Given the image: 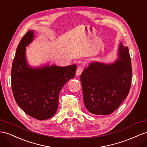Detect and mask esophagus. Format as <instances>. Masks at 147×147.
I'll return each mask as SVG.
<instances>
[{
  "label": "esophagus",
  "instance_id": "34e87169",
  "mask_svg": "<svg viewBox=\"0 0 147 147\" xmlns=\"http://www.w3.org/2000/svg\"><path fill=\"white\" fill-rule=\"evenodd\" d=\"M82 71H83V67L81 66H78V68L76 69V75H77V76H80Z\"/></svg>",
  "mask_w": 147,
  "mask_h": 147
}]
</instances>
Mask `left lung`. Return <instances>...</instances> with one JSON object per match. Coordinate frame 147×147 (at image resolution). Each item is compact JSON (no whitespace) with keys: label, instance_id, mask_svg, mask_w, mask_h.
Instances as JSON below:
<instances>
[{"label":"left lung","instance_id":"obj_1","mask_svg":"<svg viewBox=\"0 0 147 147\" xmlns=\"http://www.w3.org/2000/svg\"><path fill=\"white\" fill-rule=\"evenodd\" d=\"M119 58L111 64L90 63L81 75L83 98L90 113L107 115L126 98L132 81L131 60L128 47L119 44Z\"/></svg>","mask_w":147,"mask_h":147}]
</instances>
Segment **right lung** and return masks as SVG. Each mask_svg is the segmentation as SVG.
<instances>
[{
  "mask_svg": "<svg viewBox=\"0 0 147 147\" xmlns=\"http://www.w3.org/2000/svg\"><path fill=\"white\" fill-rule=\"evenodd\" d=\"M33 39L34 31H29L16 49L11 68V89L16 103L25 113L35 119L44 120L56 113L60 90L74 77L77 65L29 67L25 52Z\"/></svg>",
  "mask_w": 147,
  "mask_h": 147,
  "instance_id": "1",
  "label": "right lung"
}]
</instances>
